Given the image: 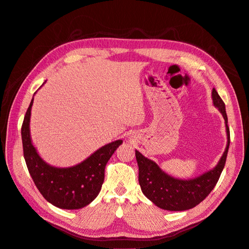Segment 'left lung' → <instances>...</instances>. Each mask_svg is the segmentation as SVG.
<instances>
[{"instance_id": "obj_1", "label": "left lung", "mask_w": 249, "mask_h": 249, "mask_svg": "<svg viewBox=\"0 0 249 249\" xmlns=\"http://www.w3.org/2000/svg\"><path fill=\"white\" fill-rule=\"evenodd\" d=\"M212 99L213 106L224 117L227 132L226 149L214 168L193 179H177L168 175L154 160L135 150L139 170L138 181L142 191L150 201L160 209L180 212L196 207L214 188L221 176L230 145V130L225 104L214 89L212 91Z\"/></svg>"}]
</instances>
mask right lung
Listing matches in <instances>:
<instances>
[{"label":"right lung","mask_w":249,"mask_h":249,"mask_svg":"<svg viewBox=\"0 0 249 249\" xmlns=\"http://www.w3.org/2000/svg\"><path fill=\"white\" fill-rule=\"evenodd\" d=\"M32 104L34 99L21 128L23 155L29 174L41 196L53 205L64 210L82 209L99 196L107 160L123 142L119 139L102 146L75 166L53 167L40 158L31 142L29 123Z\"/></svg>","instance_id":"1"}]
</instances>
